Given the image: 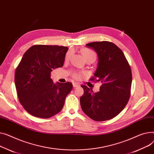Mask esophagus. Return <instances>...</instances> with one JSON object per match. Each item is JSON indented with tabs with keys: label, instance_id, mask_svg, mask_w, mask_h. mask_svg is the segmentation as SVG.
Returning a JSON list of instances; mask_svg holds the SVG:
<instances>
[{
	"label": "esophagus",
	"instance_id": "obj_1",
	"mask_svg": "<svg viewBox=\"0 0 154 154\" xmlns=\"http://www.w3.org/2000/svg\"><path fill=\"white\" fill-rule=\"evenodd\" d=\"M79 86H80L79 84H77V83H74V84H73V87H79Z\"/></svg>",
	"mask_w": 154,
	"mask_h": 154
}]
</instances>
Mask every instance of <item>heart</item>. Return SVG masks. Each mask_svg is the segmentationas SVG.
Listing matches in <instances>:
<instances>
[{"label": "heart", "mask_w": 154, "mask_h": 154, "mask_svg": "<svg viewBox=\"0 0 154 154\" xmlns=\"http://www.w3.org/2000/svg\"><path fill=\"white\" fill-rule=\"evenodd\" d=\"M81 53H82V55L86 61L91 60V61H93V62H94V61L97 59V53H95V51H94V50H92L91 49L87 48H84L82 49ZM72 51L71 50H69L66 53L65 59L66 60H69L72 56ZM72 77L75 79H79L82 77V73L77 72H74L72 73Z\"/></svg>", "instance_id": "1"}]
</instances>
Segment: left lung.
Returning <instances> with one entry per match:
<instances>
[{"mask_svg": "<svg viewBox=\"0 0 154 154\" xmlns=\"http://www.w3.org/2000/svg\"><path fill=\"white\" fill-rule=\"evenodd\" d=\"M98 56V65L90 81L100 82V91L94 93L84 85L80 98L84 113L96 121H104L116 116L129 100L132 83L130 65L123 52L115 44L106 41L86 45Z\"/></svg>", "mask_w": 154, "mask_h": 154, "instance_id": "obj_1", "label": "left lung"}]
</instances>
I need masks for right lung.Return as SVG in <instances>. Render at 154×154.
I'll list each match as a JSON object with an SVG mask.
<instances>
[{
  "label": "right lung",
  "instance_id": "1",
  "mask_svg": "<svg viewBox=\"0 0 154 154\" xmlns=\"http://www.w3.org/2000/svg\"><path fill=\"white\" fill-rule=\"evenodd\" d=\"M66 46L36 45L23 54L15 73V84L20 104L29 114L49 118L63 109L72 84L53 83L51 72L64 65Z\"/></svg>",
  "mask_w": 154,
  "mask_h": 154
}]
</instances>
